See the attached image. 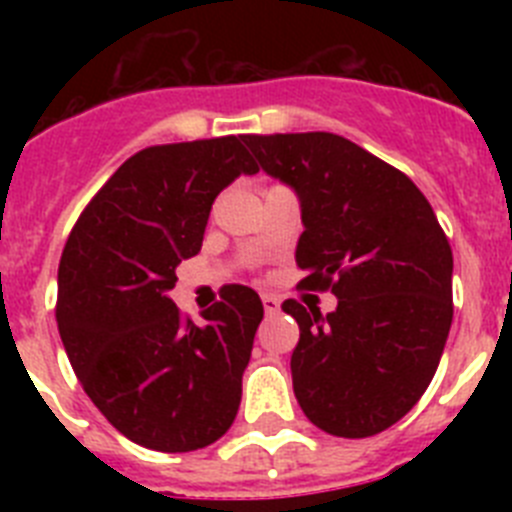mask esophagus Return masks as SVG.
Instances as JSON below:
<instances>
[{
    "label": "esophagus",
    "mask_w": 512,
    "mask_h": 512,
    "mask_svg": "<svg viewBox=\"0 0 512 512\" xmlns=\"http://www.w3.org/2000/svg\"><path fill=\"white\" fill-rule=\"evenodd\" d=\"M261 302H264L266 315H277L279 312V300L274 295H261Z\"/></svg>",
    "instance_id": "1"
}]
</instances>
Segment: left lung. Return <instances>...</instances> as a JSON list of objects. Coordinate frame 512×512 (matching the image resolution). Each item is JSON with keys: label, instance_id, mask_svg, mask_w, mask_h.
Segmentation results:
<instances>
[{"label": "left lung", "instance_id": "left-lung-1", "mask_svg": "<svg viewBox=\"0 0 512 512\" xmlns=\"http://www.w3.org/2000/svg\"><path fill=\"white\" fill-rule=\"evenodd\" d=\"M261 169L300 200L295 261L328 315L287 300L300 325L292 387L320 431L366 438L415 408L449 338L454 256L402 171L333 133L246 135Z\"/></svg>", "mask_w": 512, "mask_h": 512}]
</instances>
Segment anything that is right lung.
<instances>
[{
  "label": "right lung",
  "instance_id": "1",
  "mask_svg": "<svg viewBox=\"0 0 512 512\" xmlns=\"http://www.w3.org/2000/svg\"><path fill=\"white\" fill-rule=\"evenodd\" d=\"M246 135L153 146L128 158L71 230L56 320L89 400L125 438L166 454L233 425L264 305L230 284L197 325L169 297L197 256L215 197L259 171Z\"/></svg>",
  "mask_w": 512,
  "mask_h": 512
}]
</instances>
